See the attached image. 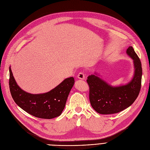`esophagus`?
Returning a JSON list of instances; mask_svg holds the SVG:
<instances>
[{"label":"esophagus","instance_id":"esophagus-1","mask_svg":"<svg viewBox=\"0 0 150 150\" xmlns=\"http://www.w3.org/2000/svg\"><path fill=\"white\" fill-rule=\"evenodd\" d=\"M77 78L79 79H81V80H84L85 79V75L84 73H80L78 74L77 75Z\"/></svg>","mask_w":150,"mask_h":150}]
</instances>
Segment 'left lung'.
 <instances>
[{
  "label": "left lung",
  "mask_w": 150,
  "mask_h": 150,
  "mask_svg": "<svg viewBox=\"0 0 150 150\" xmlns=\"http://www.w3.org/2000/svg\"><path fill=\"white\" fill-rule=\"evenodd\" d=\"M126 54L132 59L134 68L133 77L126 84L112 86L102 79L96 72L87 77L91 105L99 113L107 115L122 111L132 105L139 94L142 64L132 46L127 49Z\"/></svg>",
  "instance_id": "8db88e82"
}]
</instances>
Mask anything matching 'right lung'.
<instances>
[{
  "mask_svg": "<svg viewBox=\"0 0 150 150\" xmlns=\"http://www.w3.org/2000/svg\"><path fill=\"white\" fill-rule=\"evenodd\" d=\"M9 85L16 104L30 115L40 118L51 119L61 115L69 92L74 83L73 77L67 78L54 88L45 93L31 94L21 89L9 68Z\"/></svg>",
  "mask_w": 150,
  "mask_h": 150,
  "instance_id": "obj_1",
  "label": "right lung"
}]
</instances>
